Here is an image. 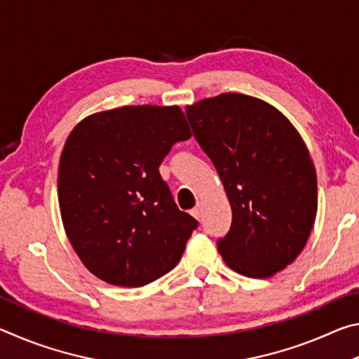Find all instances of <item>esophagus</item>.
Instances as JSON below:
<instances>
[{
  "label": "esophagus",
  "mask_w": 359,
  "mask_h": 359,
  "mask_svg": "<svg viewBox=\"0 0 359 359\" xmlns=\"http://www.w3.org/2000/svg\"><path fill=\"white\" fill-rule=\"evenodd\" d=\"M191 215L196 218V220H201V217H203V205L201 204H198L196 208H194L193 210H191Z\"/></svg>",
  "instance_id": "34e87169"
}]
</instances>
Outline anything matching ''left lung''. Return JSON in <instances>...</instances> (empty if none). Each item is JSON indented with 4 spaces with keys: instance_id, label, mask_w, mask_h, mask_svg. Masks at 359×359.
Wrapping results in <instances>:
<instances>
[{
    "instance_id": "1",
    "label": "left lung",
    "mask_w": 359,
    "mask_h": 359,
    "mask_svg": "<svg viewBox=\"0 0 359 359\" xmlns=\"http://www.w3.org/2000/svg\"><path fill=\"white\" fill-rule=\"evenodd\" d=\"M233 210L218 252L231 269L267 278L293 263L317 217V172L297 130L263 100L222 93L187 106Z\"/></svg>"
}]
</instances>
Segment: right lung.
Segmentation results:
<instances>
[{
    "mask_svg": "<svg viewBox=\"0 0 359 359\" xmlns=\"http://www.w3.org/2000/svg\"><path fill=\"white\" fill-rule=\"evenodd\" d=\"M191 137L179 106H123L74 126L58 166L63 226L83 266L106 283L144 287L168 274L198 222L179 210L161 161Z\"/></svg>",
    "mask_w": 359,
    "mask_h": 359,
    "instance_id": "right-lung-1",
    "label": "right lung"
}]
</instances>
